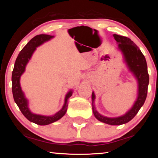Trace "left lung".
Instances as JSON below:
<instances>
[{
	"label": "left lung",
	"instance_id": "obj_1",
	"mask_svg": "<svg viewBox=\"0 0 158 158\" xmlns=\"http://www.w3.org/2000/svg\"><path fill=\"white\" fill-rule=\"evenodd\" d=\"M113 36L118 44L117 49L121 52L127 68L137 80V97L132 107L121 116L111 118L99 113L95 106V95L93 91L92 93V106L93 114L98 121L111 125H120L131 121L143 105L148 92L149 75L146 58L137 45L127 37L116 34H114Z\"/></svg>",
	"mask_w": 158,
	"mask_h": 158
}]
</instances>
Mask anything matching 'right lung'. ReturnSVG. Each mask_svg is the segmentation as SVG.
I'll list each match as a JSON object with an SVG mask.
<instances>
[{
  "instance_id": "1",
  "label": "right lung",
  "mask_w": 158,
  "mask_h": 158,
  "mask_svg": "<svg viewBox=\"0 0 158 158\" xmlns=\"http://www.w3.org/2000/svg\"><path fill=\"white\" fill-rule=\"evenodd\" d=\"M54 37L53 35L41 34L35 36L23 48L16 59L12 74V94L15 102L19 108L21 113L31 122L40 125H46L60 119L65 114L68 106V100L73 95V90H69L65 97V102L60 111L52 116H44L31 112L28 106V100L26 98L20 85V78L25 72L26 67L37 47Z\"/></svg>"
}]
</instances>
